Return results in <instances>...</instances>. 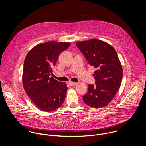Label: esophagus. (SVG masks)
Returning a JSON list of instances; mask_svg holds the SVG:
<instances>
[{"label":"esophagus","mask_w":146,"mask_h":146,"mask_svg":"<svg viewBox=\"0 0 146 146\" xmlns=\"http://www.w3.org/2000/svg\"><path fill=\"white\" fill-rule=\"evenodd\" d=\"M77 84V82H72V81H70V82H69V84L70 86H76Z\"/></svg>","instance_id":"1"}]
</instances>
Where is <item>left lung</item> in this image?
<instances>
[{
    "label": "left lung",
    "instance_id": "8db88e82",
    "mask_svg": "<svg viewBox=\"0 0 146 146\" xmlns=\"http://www.w3.org/2000/svg\"><path fill=\"white\" fill-rule=\"evenodd\" d=\"M76 45L88 64L96 70L93 76L96 86L88 84V91L82 96L93 108L106 106L118 92L123 75L122 67L116 51L109 43L96 38L77 41Z\"/></svg>",
    "mask_w": 146,
    "mask_h": 146
}]
</instances>
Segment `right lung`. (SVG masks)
Listing matches in <instances>:
<instances>
[{
    "label": "right lung",
    "mask_w": 146,
    "mask_h": 146,
    "mask_svg": "<svg viewBox=\"0 0 146 146\" xmlns=\"http://www.w3.org/2000/svg\"><path fill=\"white\" fill-rule=\"evenodd\" d=\"M69 42L48 41L33 47L26 56L23 72L24 89L35 104L43 111L51 112L63 104L68 87L65 82L52 77L59 54L67 49Z\"/></svg>",
    "instance_id": "1"
}]
</instances>
